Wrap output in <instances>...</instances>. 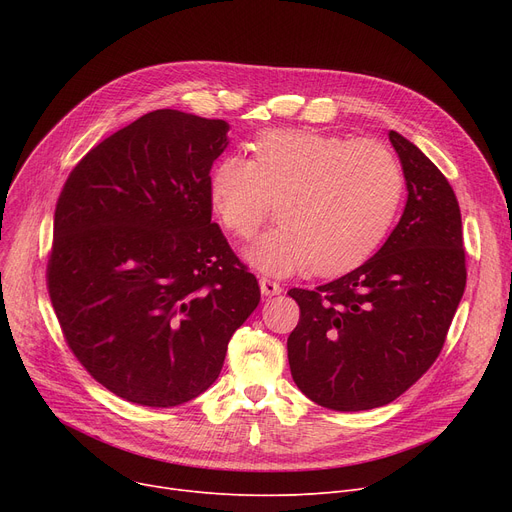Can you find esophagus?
Here are the masks:
<instances>
[{
    "mask_svg": "<svg viewBox=\"0 0 512 512\" xmlns=\"http://www.w3.org/2000/svg\"><path fill=\"white\" fill-rule=\"evenodd\" d=\"M259 288H261V294L263 297H276V294H280L282 292V286L278 284V282H274V280H270V278H261L259 280Z\"/></svg>",
    "mask_w": 512,
    "mask_h": 512,
    "instance_id": "1",
    "label": "esophagus"
}]
</instances>
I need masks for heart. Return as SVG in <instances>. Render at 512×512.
<instances>
[{"instance_id": "1", "label": "heart", "mask_w": 512, "mask_h": 512, "mask_svg": "<svg viewBox=\"0 0 512 512\" xmlns=\"http://www.w3.org/2000/svg\"><path fill=\"white\" fill-rule=\"evenodd\" d=\"M253 159L226 155L209 172L218 222L249 238L276 201L278 226L247 249L274 276L338 274L378 249L405 191L396 155L382 143L311 128H282L253 141Z\"/></svg>"}]
</instances>
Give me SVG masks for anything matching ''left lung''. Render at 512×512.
I'll list each match as a JSON object with an SVG mask.
<instances>
[{
  "instance_id": "1",
  "label": "left lung",
  "mask_w": 512,
  "mask_h": 512,
  "mask_svg": "<svg viewBox=\"0 0 512 512\" xmlns=\"http://www.w3.org/2000/svg\"><path fill=\"white\" fill-rule=\"evenodd\" d=\"M407 182L402 218L357 270L292 288L301 319L288 336L294 384L332 411L384 407L438 359L467 284L461 209L432 159L390 130Z\"/></svg>"
}]
</instances>
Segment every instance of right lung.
I'll use <instances>...</instances> for the list:
<instances>
[{"label":"right lung","mask_w":512,"mask_h":512,"mask_svg":"<svg viewBox=\"0 0 512 512\" xmlns=\"http://www.w3.org/2000/svg\"><path fill=\"white\" fill-rule=\"evenodd\" d=\"M228 122L155 110L93 147L53 218L47 288L74 357L116 396L168 409L205 392L257 309V278L211 222Z\"/></svg>","instance_id":"1"}]
</instances>
